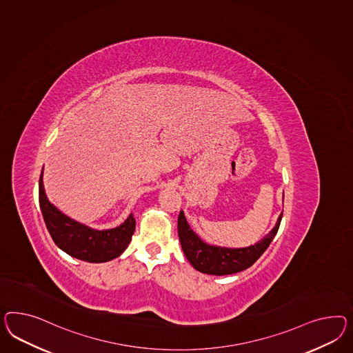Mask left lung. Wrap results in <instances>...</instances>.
I'll list each match as a JSON object with an SVG mask.
<instances>
[{
  "instance_id": "1",
  "label": "left lung",
  "mask_w": 353,
  "mask_h": 353,
  "mask_svg": "<svg viewBox=\"0 0 353 353\" xmlns=\"http://www.w3.org/2000/svg\"><path fill=\"white\" fill-rule=\"evenodd\" d=\"M283 219V212L277 219L275 228L271 230L266 236L261 239L257 244L247 248H223L210 245L203 241L192 230H191L183 212L179 214V238L181 241L182 250L189 259L191 266L203 274L208 275H231L252 266L258 258L261 257L265 250L275 238L280 222Z\"/></svg>"
}]
</instances>
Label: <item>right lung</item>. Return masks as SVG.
Instances as JSON below:
<instances>
[{"label":"right lung","mask_w":353,"mask_h":353,"mask_svg":"<svg viewBox=\"0 0 353 353\" xmlns=\"http://www.w3.org/2000/svg\"><path fill=\"white\" fill-rule=\"evenodd\" d=\"M42 173L43 170L39 176V207L48 232L57 247L72 257L91 263H101L119 257L134 235L136 228L134 214H130L115 229H91L69 219L48 201L43 189Z\"/></svg>","instance_id":"add662e5"}]
</instances>
